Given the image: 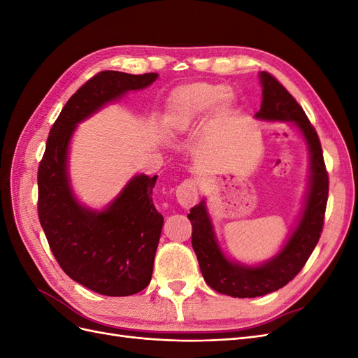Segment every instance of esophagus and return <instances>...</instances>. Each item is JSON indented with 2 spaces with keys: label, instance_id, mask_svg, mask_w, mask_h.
Segmentation results:
<instances>
[{
  "label": "esophagus",
  "instance_id": "esophagus-1",
  "mask_svg": "<svg viewBox=\"0 0 358 358\" xmlns=\"http://www.w3.org/2000/svg\"><path fill=\"white\" fill-rule=\"evenodd\" d=\"M176 199L182 208L189 209L191 206L197 203L199 199V185L194 179L183 180L176 188Z\"/></svg>",
  "mask_w": 358,
  "mask_h": 358
}]
</instances>
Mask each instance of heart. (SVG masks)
I'll use <instances>...</instances> for the list:
<instances>
[{
  "label": "heart",
  "mask_w": 358,
  "mask_h": 358,
  "mask_svg": "<svg viewBox=\"0 0 358 358\" xmlns=\"http://www.w3.org/2000/svg\"><path fill=\"white\" fill-rule=\"evenodd\" d=\"M225 92L227 88L221 83L194 82L180 86L169 99L164 115L166 128L171 133L188 131L208 116L213 107L218 115H227L231 110L233 101L231 95Z\"/></svg>",
  "instance_id": "heart-1"
}]
</instances>
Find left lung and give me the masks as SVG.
I'll use <instances>...</instances> for the list:
<instances>
[{"mask_svg":"<svg viewBox=\"0 0 358 358\" xmlns=\"http://www.w3.org/2000/svg\"><path fill=\"white\" fill-rule=\"evenodd\" d=\"M259 83L263 100L255 117L267 122H291L305 138L309 150L308 191L296 229L275 257L262 264L248 266L234 262L222 251L204 199L188 213L192 224V248L206 284L221 294L239 299L268 294L294 279L320 241L329 197V175L315 128L294 96L272 74L259 73Z\"/></svg>","mask_w":358,"mask_h":358,"instance_id":"8db88e82","label":"left lung"}]
</instances>
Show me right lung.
Returning a JSON list of instances; mask_svg holds the SVG:
<instances>
[{"instance_id":"right-lung-1","label":"right lung","mask_w":358,"mask_h":358,"mask_svg":"<svg viewBox=\"0 0 358 358\" xmlns=\"http://www.w3.org/2000/svg\"><path fill=\"white\" fill-rule=\"evenodd\" d=\"M157 78L158 73L112 70L95 74L64 106L38 166V218L50 251L73 280L103 296L137 294L150 282L164 222L152 201L158 176L140 173L104 209H90L71 188L70 142L85 119L129 91L148 88Z\"/></svg>"}]
</instances>
